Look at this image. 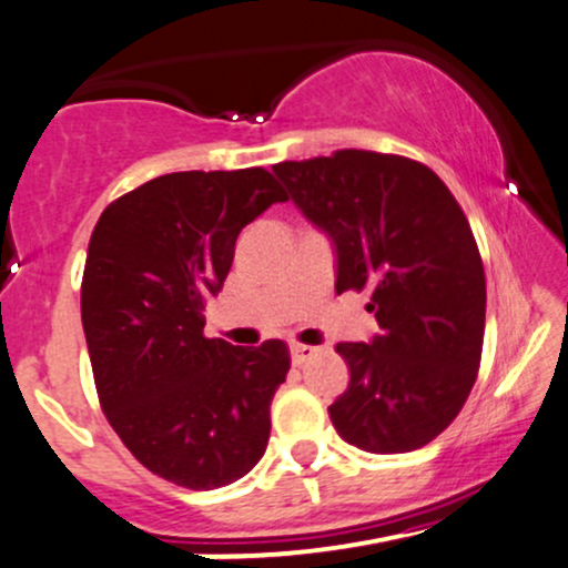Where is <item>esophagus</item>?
Wrapping results in <instances>:
<instances>
[{
  "label": "esophagus",
  "instance_id": "1",
  "mask_svg": "<svg viewBox=\"0 0 568 568\" xmlns=\"http://www.w3.org/2000/svg\"><path fill=\"white\" fill-rule=\"evenodd\" d=\"M314 354H317V349L314 346H306V344H291V359L293 365H306Z\"/></svg>",
  "mask_w": 568,
  "mask_h": 568
}]
</instances>
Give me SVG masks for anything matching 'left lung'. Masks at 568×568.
<instances>
[{"label": "left lung", "mask_w": 568, "mask_h": 568, "mask_svg": "<svg viewBox=\"0 0 568 568\" xmlns=\"http://www.w3.org/2000/svg\"><path fill=\"white\" fill-rule=\"evenodd\" d=\"M336 248V291L373 293L381 331L336 346L349 388L327 407L344 442L375 455L436 439L481 362L487 283L474 232L432 169L405 155L336 150L272 166Z\"/></svg>", "instance_id": "8db88e82"}]
</instances>
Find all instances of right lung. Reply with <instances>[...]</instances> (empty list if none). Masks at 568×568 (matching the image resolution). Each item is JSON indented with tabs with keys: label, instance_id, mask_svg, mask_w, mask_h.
Here are the masks:
<instances>
[{
	"label": "right lung",
	"instance_id": "right-lung-1",
	"mask_svg": "<svg viewBox=\"0 0 568 568\" xmlns=\"http://www.w3.org/2000/svg\"><path fill=\"white\" fill-rule=\"evenodd\" d=\"M288 201L266 169L155 176L102 211L89 237L81 323L102 413L161 479L216 489L243 479L270 442L288 346L203 336L235 241Z\"/></svg>",
	"mask_w": 568,
	"mask_h": 568
}]
</instances>
